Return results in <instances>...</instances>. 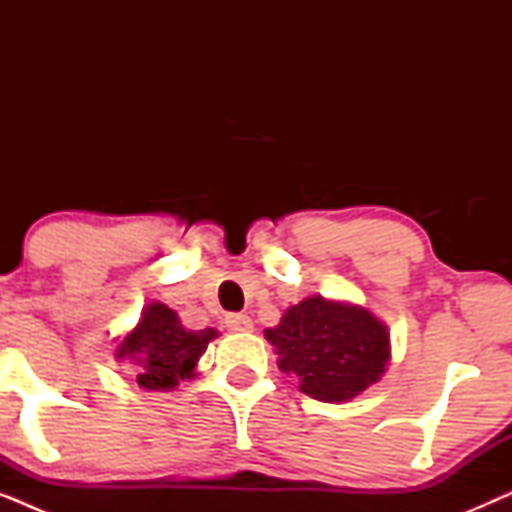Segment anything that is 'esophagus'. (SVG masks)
I'll use <instances>...</instances> for the list:
<instances>
[{
    "label": "esophagus",
    "instance_id": "1",
    "mask_svg": "<svg viewBox=\"0 0 512 512\" xmlns=\"http://www.w3.org/2000/svg\"><path fill=\"white\" fill-rule=\"evenodd\" d=\"M226 326L233 333H249L251 328H254V321H251L247 314L233 312V314H228V317H226Z\"/></svg>",
    "mask_w": 512,
    "mask_h": 512
}]
</instances>
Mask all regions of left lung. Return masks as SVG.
<instances>
[{
	"mask_svg": "<svg viewBox=\"0 0 512 512\" xmlns=\"http://www.w3.org/2000/svg\"><path fill=\"white\" fill-rule=\"evenodd\" d=\"M265 338L279 368L298 375L300 391L324 403H342L375 384L391 359L389 333L366 307L310 296L289 307Z\"/></svg>",
	"mask_w": 512,
	"mask_h": 512,
	"instance_id": "left-lung-1",
	"label": "left lung"
}]
</instances>
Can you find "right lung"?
<instances>
[{
  "label": "right lung",
  "mask_w": 512,
  "mask_h": 512,
  "mask_svg": "<svg viewBox=\"0 0 512 512\" xmlns=\"http://www.w3.org/2000/svg\"><path fill=\"white\" fill-rule=\"evenodd\" d=\"M216 335L214 328L188 331L181 326L177 312L163 303H149L139 324L116 347V359L132 361L142 389H174L181 380L195 375L200 356Z\"/></svg>",
  "instance_id": "obj_1"
}]
</instances>
